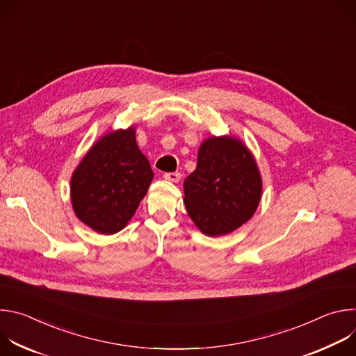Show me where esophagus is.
<instances>
[{
    "instance_id": "obj_1",
    "label": "esophagus",
    "mask_w": 356,
    "mask_h": 356,
    "mask_svg": "<svg viewBox=\"0 0 356 356\" xmlns=\"http://www.w3.org/2000/svg\"><path fill=\"white\" fill-rule=\"evenodd\" d=\"M166 180L169 181H173V183H177L180 179H181V175L179 172H172V173H165L163 176Z\"/></svg>"
}]
</instances>
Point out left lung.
<instances>
[{
  "label": "left lung",
  "mask_w": 356,
  "mask_h": 356,
  "mask_svg": "<svg viewBox=\"0 0 356 356\" xmlns=\"http://www.w3.org/2000/svg\"><path fill=\"white\" fill-rule=\"evenodd\" d=\"M183 186L190 218L209 236L229 234L249 221L262 195L257 161L232 136H211L202 142L197 168Z\"/></svg>",
  "instance_id": "obj_1"
}]
</instances>
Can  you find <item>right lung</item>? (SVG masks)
<instances>
[{
	"instance_id": "add662e5",
	"label": "right lung",
	"mask_w": 356,
	"mask_h": 356,
	"mask_svg": "<svg viewBox=\"0 0 356 356\" xmlns=\"http://www.w3.org/2000/svg\"><path fill=\"white\" fill-rule=\"evenodd\" d=\"M154 179L139 150L135 128L99 138L73 172L70 195L77 218L98 234L111 235L128 224Z\"/></svg>"
}]
</instances>
